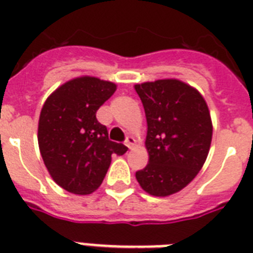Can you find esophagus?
<instances>
[{"label":"esophagus","mask_w":253,"mask_h":253,"mask_svg":"<svg viewBox=\"0 0 253 253\" xmlns=\"http://www.w3.org/2000/svg\"><path fill=\"white\" fill-rule=\"evenodd\" d=\"M125 144H126L128 148H132V146L135 144V139L132 136H127L126 140H125Z\"/></svg>","instance_id":"obj_1"}]
</instances>
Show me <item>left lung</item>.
Instances as JSON below:
<instances>
[{
    "label": "left lung",
    "instance_id": "1",
    "mask_svg": "<svg viewBox=\"0 0 253 253\" xmlns=\"http://www.w3.org/2000/svg\"><path fill=\"white\" fill-rule=\"evenodd\" d=\"M147 118L150 160L135 173L143 190L167 197L184 189L208 158L212 125L206 101L190 85L167 79L135 85Z\"/></svg>",
    "mask_w": 253,
    "mask_h": 253
}]
</instances>
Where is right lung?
<instances>
[{"label":"right lung","instance_id":"add662e5","mask_svg":"<svg viewBox=\"0 0 253 253\" xmlns=\"http://www.w3.org/2000/svg\"><path fill=\"white\" fill-rule=\"evenodd\" d=\"M117 85L97 77H77L59 86L42 107L38 143L53 181L73 194H90L102 184L111 155L127 147L109 140L95 118Z\"/></svg>","mask_w":253,"mask_h":253}]
</instances>
